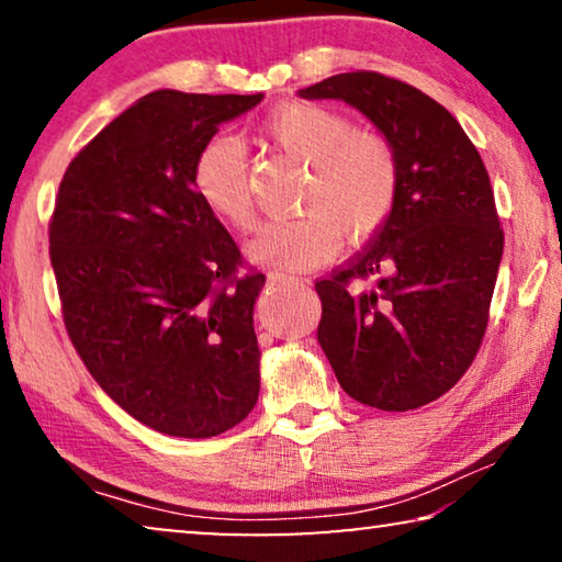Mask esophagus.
I'll return each mask as SVG.
<instances>
[{
	"label": "esophagus",
	"mask_w": 562,
	"mask_h": 562,
	"mask_svg": "<svg viewBox=\"0 0 562 562\" xmlns=\"http://www.w3.org/2000/svg\"><path fill=\"white\" fill-rule=\"evenodd\" d=\"M271 281H281V283H299V279L294 276H286V273H271ZM304 283V281H302Z\"/></svg>",
	"instance_id": "34e87169"
}]
</instances>
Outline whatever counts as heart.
<instances>
[{
  "label": "heart",
  "instance_id": "b5f03b06",
  "mask_svg": "<svg viewBox=\"0 0 562 562\" xmlns=\"http://www.w3.org/2000/svg\"><path fill=\"white\" fill-rule=\"evenodd\" d=\"M266 133L286 156L310 166L302 189L306 214L271 222L248 245L260 266H325L340 250L342 233L363 243L379 233L396 204L398 164L386 137L352 130L342 112L325 104L286 102L266 117ZM191 187L222 225L248 233L256 225L250 158L240 137L220 133L196 150Z\"/></svg>",
  "mask_w": 562,
  "mask_h": 562
}]
</instances>
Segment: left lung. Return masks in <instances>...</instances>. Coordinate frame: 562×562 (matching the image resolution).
<instances>
[{
    "mask_svg": "<svg viewBox=\"0 0 562 562\" xmlns=\"http://www.w3.org/2000/svg\"><path fill=\"white\" fill-rule=\"evenodd\" d=\"M373 122L398 164L389 220L342 271L317 281V340L360 404L406 412L440 398L488 325L504 233L486 166L460 122L409 83L373 71L299 89Z\"/></svg>",
    "mask_w": 562,
    "mask_h": 562,
    "instance_id": "obj_1",
    "label": "left lung"
}]
</instances>
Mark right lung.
<instances>
[{
	"label": "right lung",
	"mask_w": 562,
	"mask_h": 562,
	"mask_svg": "<svg viewBox=\"0 0 562 562\" xmlns=\"http://www.w3.org/2000/svg\"><path fill=\"white\" fill-rule=\"evenodd\" d=\"M260 99L150 91L60 181L50 263L68 337L99 386L156 432L222 435L258 402L252 306L266 276L237 279L240 250L196 199L191 166Z\"/></svg>",
	"instance_id": "right-lung-1"
}]
</instances>
